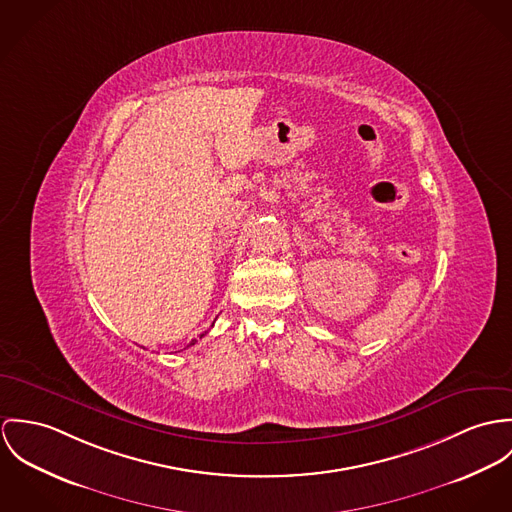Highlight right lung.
<instances>
[{"label": "right lung", "instance_id": "right-lung-1", "mask_svg": "<svg viewBox=\"0 0 512 512\" xmlns=\"http://www.w3.org/2000/svg\"><path fill=\"white\" fill-rule=\"evenodd\" d=\"M202 336H204V334H202ZM202 336H200V338H202ZM194 343H196V340L190 341V343H188V345H186V347H190V345H194Z\"/></svg>", "mask_w": 512, "mask_h": 512}]
</instances>
